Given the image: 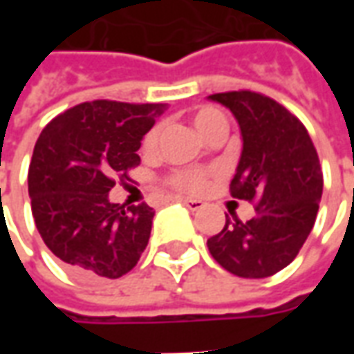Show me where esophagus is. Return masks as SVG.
<instances>
[{
	"label": "esophagus",
	"instance_id": "1",
	"mask_svg": "<svg viewBox=\"0 0 354 354\" xmlns=\"http://www.w3.org/2000/svg\"><path fill=\"white\" fill-rule=\"evenodd\" d=\"M170 201H180V203H184L185 207L189 208V210H199V208L205 207V203L199 199H192V197H170Z\"/></svg>",
	"mask_w": 354,
	"mask_h": 354
}]
</instances>
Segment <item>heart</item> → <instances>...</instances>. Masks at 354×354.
<instances>
[{"mask_svg": "<svg viewBox=\"0 0 354 354\" xmlns=\"http://www.w3.org/2000/svg\"><path fill=\"white\" fill-rule=\"evenodd\" d=\"M192 121L201 136H205L210 129H214L216 124L225 123V117L222 115V111H218L216 108H199L193 113ZM157 138H159V127H153L146 134V138H144V149H153L155 144H157ZM207 172L197 169L178 170L170 178V185L172 187L187 193H201L207 187Z\"/></svg>", "mask_w": 354, "mask_h": 354, "instance_id": "1", "label": "heart"}]
</instances>
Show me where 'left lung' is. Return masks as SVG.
<instances>
[{
  "instance_id": "1",
  "label": "left lung",
  "mask_w": 354,
  "mask_h": 354,
  "mask_svg": "<svg viewBox=\"0 0 354 354\" xmlns=\"http://www.w3.org/2000/svg\"><path fill=\"white\" fill-rule=\"evenodd\" d=\"M237 119L243 149L231 195L254 201L248 222L225 214L207 241L212 258L243 279H266L292 263L309 237L322 197V170L311 136L279 102L250 91L208 96Z\"/></svg>"
}]
</instances>
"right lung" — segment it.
Listing matches in <instances>:
<instances>
[{
    "label": "right lung",
    "instance_id": "obj_1",
    "mask_svg": "<svg viewBox=\"0 0 354 354\" xmlns=\"http://www.w3.org/2000/svg\"><path fill=\"white\" fill-rule=\"evenodd\" d=\"M167 104L94 100L50 121L28 170L43 243L80 279H119L146 250L155 210L109 201L115 178L138 167L142 138Z\"/></svg>",
    "mask_w": 354,
    "mask_h": 354
}]
</instances>
